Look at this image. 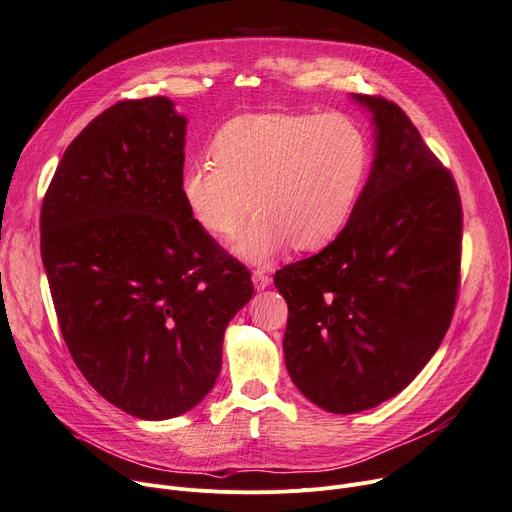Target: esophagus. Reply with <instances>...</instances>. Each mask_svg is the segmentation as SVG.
Returning <instances> with one entry per match:
<instances>
[{
	"label": "esophagus",
	"mask_w": 512,
	"mask_h": 512,
	"mask_svg": "<svg viewBox=\"0 0 512 512\" xmlns=\"http://www.w3.org/2000/svg\"><path fill=\"white\" fill-rule=\"evenodd\" d=\"M252 283H254L256 291H262V289H266V287L271 285V277L266 275L264 271H254L252 273Z\"/></svg>",
	"instance_id": "1"
}]
</instances>
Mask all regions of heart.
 <instances>
[{"instance_id": "obj_1", "label": "heart", "mask_w": 512, "mask_h": 512, "mask_svg": "<svg viewBox=\"0 0 512 512\" xmlns=\"http://www.w3.org/2000/svg\"><path fill=\"white\" fill-rule=\"evenodd\" d=\"M369 164V137L346 114H243L216 133L210 162L183 170L179 189L189 216L212 237H229L250 206L231 252L266 264L287 246L314 252L342 233Z\"/></svg>"}]
</instances>
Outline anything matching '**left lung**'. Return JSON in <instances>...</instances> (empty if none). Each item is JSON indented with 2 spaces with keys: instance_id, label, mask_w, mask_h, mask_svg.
I'll return each mask as SVG.
<instances>
[{
  "instance_id": "8db88e82",
  "label": "left lung",
  "mask_w": 512,
  "mask_h": 512,
  "mask_svg": "<svg viewBox=\"0 0 512 512\" xmlns=\"http://www.w3.org/2000/svg\"><path fill=\"white\" fill-rule=\"evenodd\" d=\"M350 97L371 114L369 179L344 231L275 273L287 373L335 415L394 398L440 348L462 237L456 183L410 118L381 97Z\"/></svg>"
}]
</instances>
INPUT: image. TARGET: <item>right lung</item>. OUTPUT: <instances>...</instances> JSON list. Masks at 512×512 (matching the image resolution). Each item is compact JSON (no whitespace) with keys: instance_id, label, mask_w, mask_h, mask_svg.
<instances>
[{"instance_id":"right-lung-1","label":"right lung","mask_w":512,"mask_h":512,"mask_svg":"<svg viewBox=\"0 0 512 512\" xmlns=\"http://www.w3.org/2000/svg\"><path fill=\"white\" fill-rule=\"evenodd\" d=\"M187 118L164 95L120 102L72 141L41 208V258L83 377L116 408L166 421L216 383L250 271L181 198Z\"/></svg>"}]
</instances>
